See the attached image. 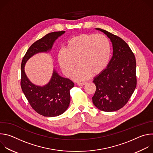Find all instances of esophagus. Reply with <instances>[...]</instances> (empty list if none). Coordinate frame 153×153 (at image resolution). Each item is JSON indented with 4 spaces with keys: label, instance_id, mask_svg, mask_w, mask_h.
Returning a JSON list of instances; mask_svg holds the SVG:
<instances>
[{
    "label": "esophagus",
    "instance_id": "obj_1",
    "mask_svg": "<svg viewBox=\"0 0 153 153\" xmlns=\"http://www.w3.org/2000/svg\"><path fill=\"white\" fill-rule=\"evenodd\" d=\"M87 83V82H81V83H78L77 85L79 86H83V85H85Z\"/></svg>",
    "mask_w": 153,
    "mask_h": 153
}]
</instances>
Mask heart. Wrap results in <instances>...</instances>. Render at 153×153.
I'll use <instances>...</instances> for the list:
<instances>
[{"label":"heart","mask_w":153,"mask_h":153,"mask_svg":"<svg viewBox=\"0 0 153 153\" xmlns=\"http://www.w3.org/2000/svg\"><path fill=\"white\" fill-rule=\"evenodd\" d=\"M111 55L108 39L103 34H83L70 39L65 48L59 51L57 60L63 73L70 76L76 61L78 67L72 78L76 81L89 79L97 75L106 67Z\"/></svg>","instance_id":"b5f03b06"}]
</instances>
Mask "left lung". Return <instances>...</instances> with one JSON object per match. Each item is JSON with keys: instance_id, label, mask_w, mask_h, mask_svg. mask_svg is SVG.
Segmentation results:
<instances>
[{"instance_id": "8db88e82", "label": "left lung", "mask_w": 153, "mask_h": 153, "mask_svg": "<svg viewBox=\"0 0 153 153\" xmlns=\"http://www.w3.org/2000/svg\"><path fill=\"white\" fill-rule=\"evenodd\" d=\"M96 30L110 39L113 51L106 68L94 78L96 90L93 103L101 111H117L128 102L136 87V58L122 39L106 30Z\"/></svg>"}]
</instances>
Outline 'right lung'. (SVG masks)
<instances>
[{
	"instance_id": "add662e5",
	"label": "right lung",
	"mask_w": 153,
	"mask_h": 153,
	"mask_svg": "<svg viewBox=\"0 0 153 153\" xmlns=\"http://www.w3.org/2000/svg\"><path fill=\"white\" fill-rule=\"evenodd\" d=\"M65 31L50 33L35 42L28 48L21 64V88L31 107L45 117H55L63 114L70 103V90L74 83L69 79L59 74L53 68L51 79L46 85L39 86L28 78L25 67L27 61L40 53L51 51L56 39Z\"/></svg>"
}]
</instances>
